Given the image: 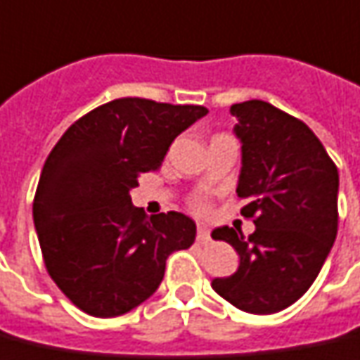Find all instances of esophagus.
<instances>
[{
    "mask_svg": "<svg viewBox=\"0 0 360 360\" xmlns=\"http://www.w3.org/2000/svg\"><path fill=\"white\" fill-rule=\"evenodd\" d=\"M210 240V232H208V228H205V226H200L197 232V241L198 243H206V241Z\"/></svg>",
    "mask_w": 360,
    "mask_h": 360,
    "instance_id": "esophagus-1",
    "label": "esophagus"
}]
</instances>
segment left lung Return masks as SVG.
Here are the masks:
<instances>
[{"instance_id":"8db88e82","label":"left lung","mask_w":360,"mask_h":360,"mask_svg":"<svg viewBox=\"0 0 360 360\" xmlns=\"http://www.w3.org/2000/svg\"><path fill=\"white\" fill-rule=\"evenodd\" d=\"M241 142L238 197L255 232L216 228L240 255L230 276L214 278L224 300L250 314H275L302 296L326 263L338 236L339 173L318 136L302 120L271 103L230 107Z\"/></svg>"}]
</instances>
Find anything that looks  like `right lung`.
<instances>
[{
  "label": "right lung",
  "mask_w": 360,
  "mask_h": 360,
  "mask_svg": "<svg viewBox=\"0 0 360 360\" xmlns=\"http://www.w3.org/2000/svg\"><path fill=\"white\" fill-rule=\"evenodd\" d=\"M206 112L122 97L75 120L52 148L32 218L49 275L85 314L115 318L140 306L158 290L167 257L193 245L197 226L188 216L148 218L130 191Z\"/></svg>",
  "instance_id": "1"
}]
</instances>
